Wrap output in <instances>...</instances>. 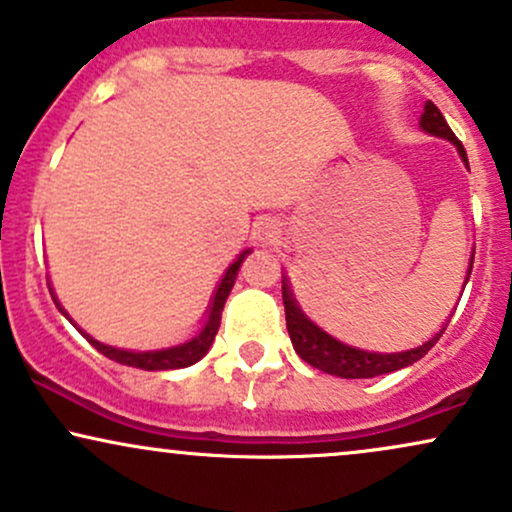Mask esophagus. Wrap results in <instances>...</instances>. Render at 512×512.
<instances>
[{
  "mask_svg": "<svg viewBox=\"0 0 512 512\" xmlns=\"http://www.w3.org/2000/svg\"><path fill=\"white\" fill-rule=\"evenodd\" d=\"M257 233H260L264 243H272V240H276V236H279V228H276V223L272 219H264L257 223Z\"/></svg>",
  "mask_w": 512,
  "mask_h": 512,
  "instance_id": "34e87169",
  "label": "esophagus"
}]
</instances>
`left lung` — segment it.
I'll return each mask as SVG.
<instances>
[{"instance_id": "8db88e82", "label": "left lung", "mask_w": 512, "mask_h": 512, "mask_svg": "<svg viewBox=\"0 0 512 512\" xmlns=\"http://www.w3.org/2000/svg\"><path fill=\"white\" fill-rule=\"evenodd\" d=\"M421 129L433 137L440 139H448V142L455 144L457 154L464 161V166L469 168L467 161V151L460 139L452 134V129L440 110L428 101L424 105V115H421ZM472 262L474 257L469 260V274H472ZM467 284V281H464ZM281 296H284V308H286V330H289L291 344L296 349V354L303 358L305 363L310 366L322 370V373H330V375H339V378H375V375H385V373H395L399 368H407L411 363H416L419 358H424L428 351L436 346V342L440 339V334L445 332L448 322L443 325V330L438 334H433L428 342H424L416 349H407V351H395V354H378V351H363L356 349V346L342 344L339 339H334L327 334L325 330L315 325L308 315L298 308L296 298H293L289 279L281 276Z\"/></svg>"}]
</instances>
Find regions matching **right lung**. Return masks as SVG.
Here are the masks:
<instances>
[{
    "instance_id": "1",
    "label": "right lung",
    "mask_w": 512,
    "mask_h": 512,
    "mask_svg": "<svg viewBox=\"0 0 512 512\" xmlns=\"http://www.w3.org/2000/svg\"><path fill=\"white\" fill-rule=\"evenodd\" d=\"M248 255H250V250H243V252H240V255H238V260L233 262L231 267L226 269V274H223V279H221V284H219V289H216L214 298H211L207 322H204V327H202V330H199V334H195V337H192L190 342H185V344L168 346V349H156V351H127V349H115V346H108V344L98 342V339L88 337V334L81 332L79 327L74 325V322H72V325H74L76 330H79L81 334H84V337L88 339V344H91L93 349L101 351V354L108 356L110 361L122 363V366H132V368H142V370H173V368H187V366H192V363H197L199 358H202L204 354H207L211 342H214L216 332H219V325H221L223 305H226L228 293H231L233 284H236V276H238L240 264H243V260H245V257H248ZM52 298H55V296H52ZM55 303H57V301H55ZM57 308L62 310V315H67V313H64V308H62L60 303H57Z\"/></svg>"
}]
</instances>
